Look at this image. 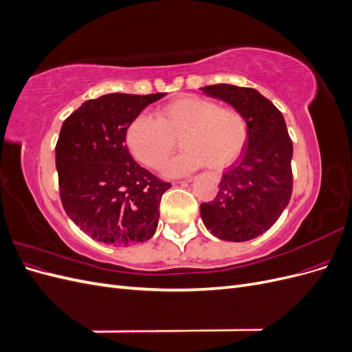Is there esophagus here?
Wrapping results in <instances>:
<instances>
[{
    "label": "esophagus",
    "mask_w": 352,
    "mask_h": 352,
    "mask_svg": "<svg viewBox=\"0 0 352 352\" xmlns=\"http://www.w3.org/2000/svg\"><path fill=\"white\" fill-rule=\"evenodd\" d=\"M184 182H192V177H186Z\"/></svg>",
    "instance_id": "esophagus-1"
}]
</instances>
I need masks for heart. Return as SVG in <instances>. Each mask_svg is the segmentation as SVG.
I'll list each match as a JSON object with an SVG mask.
<instances>
[{
    "label": "heart",
    "mask_w": 352,
    "mask_h": 352,
    "mask_svg": "<svg viewBox=\"0 0 352 352\" xmlns=\"http://www.w3.org/2000/svg\"><path fill=\"white\" fill-rule=\"evenodd\" d=\"M177 138L184 150L163 167L166 176H182L204 164L220 170L235 163L247 144L248 124L235 109L185 95L160 107L154 119L138 116L126 131L135 158L151 168L163 166Z\"/></svg>",
    "instance_id": "1"
}]
</instances>
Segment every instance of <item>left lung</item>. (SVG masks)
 Instances as JSON below:
<instances>
[{
    "label": "left lung",
    "instance_id": "left-lung-1",
    "mask_svg": "<svg viewBox=\"0 0 352 352\" xmlns=\"http://www.w3.org/2000/svg\"><path fill=\"white\" fill-rule=\"evenodd\" d=\"M199 89L230 104L248 124L241 162L223 175L214 201L201 204V219L219 239H254L274 225L292 195L294 148L285 119L257 89L228 83Z\"/></svg>",
    "mask_w": 352,
    "mask_h": 352
}]
</instances>
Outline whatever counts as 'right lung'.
Wrapping results in <instances>:
<instances>
[{"instance_id":"1","label":"right lung","mask_w":352,"mask_h":352,"mask_svg":"<svg viewBox=\"0 0 352 352\" xmlns=\"http://www.w3.org/2000/svg\"><path fill=\"white\" fill-rule=\"evenodd\" d=\"M164 95L107 94L63 122L56 145L61 204L95 241L124 247L155 233L160 201L172 185L138 164L124 141L132 120Z\"/></svg>"}]
</instances>
